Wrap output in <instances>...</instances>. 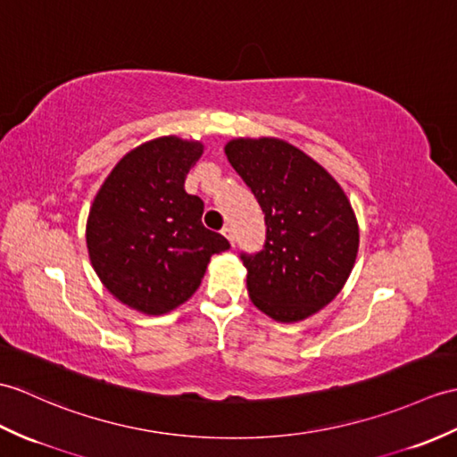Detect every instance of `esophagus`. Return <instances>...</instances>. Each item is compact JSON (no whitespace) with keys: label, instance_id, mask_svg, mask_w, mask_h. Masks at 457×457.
<instances>
[{"label":"esophagus","instance_id":"esophagus-1","mask_svg":"<svg viewBox=\"0 0 457 457\" xmlns=\"http://www.w3.org/2000/svg\"><path fill=\"white\" fill-rule=\"evenodd\" d=\"M221 233H224L226 239L231 243V245H233V243H236V237H233V229H231V226H224V228H221Z\"/></svg>","mask_w":457,"mask_h":457}]
</instances>
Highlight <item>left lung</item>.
I'll return each mask as SVG.
<instances>
[{"label": "left lung", "instance_id": "left-lung-1", "mask_svg": "<svg viewBox=\"0 0 457 457\" xmlns=\"http://www.w3.org/2000/svg\"><path fill=\"white\" fill-rule=\"evenodd\" d=\"M224 152L267 224L264 249L241 254L249 298L274 321H303L353 272L360 243L353 204L323 165L280 137H233Z\"/></svg>", "mask_w": 457, "mask_h": 457}]
</instances>
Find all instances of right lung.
Returning <instances> with one entry per match:
<instances>
[{
  "label": "right lung",
  "instance_id": "1",
  "mask_svg": "<svg viewBox=\"0 0 457 457\" xmlns=\"http://www.w3.org/2000/svg\"><path fill=\"white\" fill-rule=\"evenodd\" d=\"M203 154L198 140L155 137L126 154L95 195L85 228L91 264L136 312H173L198 290L212 254L229 249L203 226V200L185 190Z\"/></svg>",
  "mask_w": 457,
  "mask_h": 457
}]
</instances>
